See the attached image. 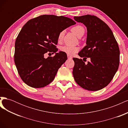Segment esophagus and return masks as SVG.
Returning a JSON list of instances; mask_svg holds the SVG:
<instances>
[{"instance_id": "1", "label": "esophagus", "mask_w": 128, "mask_h": 128, "mask_svg": "<svg viewBox=\"0 0 128 128\" xmlns=\"http://www.w3.org/2000/svg\"><path fill=\"white\" fill-rule=\"evenodd\" d=\"M67 56H68V59H72V56H69V55H67Z\"/></svg>"}]
</instances>
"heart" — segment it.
<instances>
[{
	"instance_id": "b5f03b06",
	"label": "heart",
	"mask_w": 128,
	"mask_h": 128,
	"mask_svg": "<svg viewBox=\"0 0 128 128\" xmlns=\"http://www.w3.org/2000/svg\"><path fill=\"white\" fill-rule=\"evenodd\" d=\"M72 31L78 37H81L83 36L85 32L84 28L82 26L80 25H77L72 27ZM64 34V31H62L59 33V35H58V40H61L63 38ZM60 50L62 52L66 53L68 55L72 56L79 51V48L77 47V46L66 45L61 47Z\"/></svg>"
}]
</instances>
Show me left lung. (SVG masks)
<instances>
[{
  "instance_id": "8db88e82",
  "label": "left lung",
  "mask_w": 128,
  "mask_h": 128,
  "mask_svg": "<svg viewBox=\"0 0 128 128\" xmlns=\"http://www.w3.org/2000/svg\"><path fill=\"white\" fill-rule=\"evenodd\" d=\"M74 18L83 23L88 31L86 45L78 55L83 59H91L86 64L82 59L73 58L74 80L86 90H101L111 82L118 70L120 50L118 42L110 27L94 15H86Z\"/></svg>"
}]
</instances>
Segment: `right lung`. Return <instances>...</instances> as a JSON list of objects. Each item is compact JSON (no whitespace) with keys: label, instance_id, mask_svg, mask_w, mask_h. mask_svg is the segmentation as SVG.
<instances>
[{"label":"right lung","instance_id":"obj_1","mask_svg":"<svg viewBox=\"0 0 128 128\" xmlns=\"http://www.w3.org/2000/svg\"><path fill=\"white\" fill-rule=\"evenodd\" d=\"M75 24L67 17L42 15L31 19L22 27L15 40L14 62L26 84L43 88L54 79L58 69L67 59L66 53H56L58 35ZM48 52L56 55L46 59L44 54Z\"/></svg>","mask_w":128,"mask_h":128}]
</instances>
